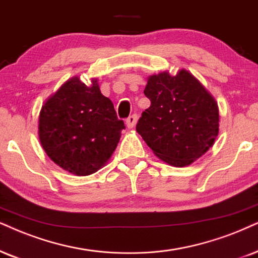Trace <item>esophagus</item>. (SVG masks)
<instances>
[{
	"label": "esophagus",
	"mask_w": 258,
	"mask_h": 258,
	"mask_svg": "<svg viewBox=\"0 0 258 258\" xmlns=\"http://www.w3.org/2000/svg\"><path fill=\"white\" fill-rule=\"evenodd\" d=\"M137 119H138V115H137V114H132V115H130L128 118H127V120H126L127 127H128V128H132V127L136 125Z\"/></svg>",
	"instance_id": "34e87169"
}]
</instances>
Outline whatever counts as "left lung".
Here are the masks:
<instances>
[{
  "label": "left lung",
  "instance_id": "obj_1",
  "mask_svg": "<svg viewBox=\"0 0 258 258\" xmlns=\"http://www.w3.org/2000/svg\"><path fill=\"white\" fill-rule=\"evenodd\" d=\"M151 106L136 130L153 153L168 164L185 167L214 144L219 132L216 100L188 71L153 75L144 90Z\"/></svg>",
  "mask_w": 258,
  "mask_h": 258
}]
</instances>
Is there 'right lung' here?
I'll list each match as a JSON object with an SVG mask.
<instances>
[{
    "mask_svg": "<svg viewBox=\"0 0 258 258\" xmlns=\"http://www.w3.org/2000/svg\"><path fill=\"white\" fill-rule=\"evenodd\" d=\"M91 83L88 87L73 77L45 102L39 116L42 149L60 168L78 176L103 167L125 128L97 80Z\"/></svg>",
    "mask_w": 258,
    "mask_h": 258,
    "instance_id": "add662e5",
    "label": "right lung"
}]
</instances>
